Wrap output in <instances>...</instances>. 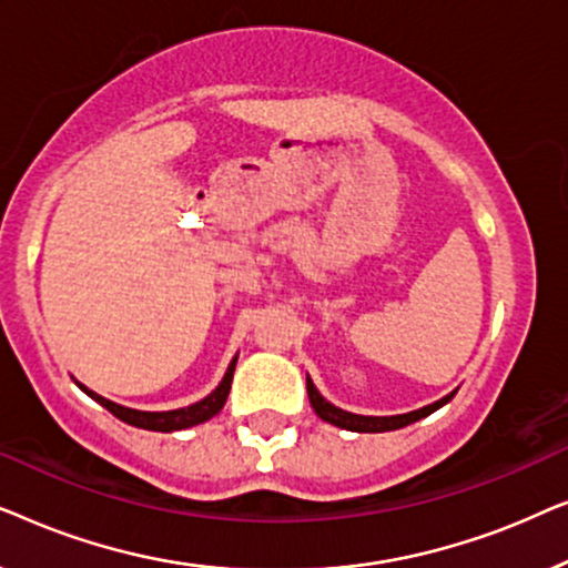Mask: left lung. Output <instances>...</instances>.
<instances>
[{"label":"left lung","instance_id":"obj_1","mask_svg":"<svg viewBox=\"0 0 568 568\" xmlns=\"http://www.w3.org/2000/svg\"><path fill=\"white\" fill-rule=\"evenodd\" d=\"M307 398H310V406L315 408V414L323 418V422H328L333 426H341V429H348V432H393V429H400V426H408L418 422V418L429 416L434 414V410L445 406V403H449L455 398V393L445 395V398L432 403V406L426 408H418V410H410V414H400V416H356V414H348V410H341L336 406H331L328 400L323 398L321 393L315 390V385L310 383L307 377Z\"/></svg>","mask_w":568,"mask_h":568}]
</instances>
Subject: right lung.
<instances>
[{
	"label": "right lung",
	"instance_id": "obj_1",
	"mask_svg": "<svg viewBox=\"0 0 568 568\" xmlns=\"http://www.w3.org/2000/svg\"><path fill=\"white\" fill-rule=\"evenodd\" d=\"M235 362L232 359L227 375L220 383V387L212 395H206L204 400L193 403L189 408H178V410H162V414H150V410H134V408H123L119 403H111L105 400L103 395L88 390V387L80 385L84 393L90 395V398H95L100 406L111 410L115 418H121V422H126L131 426H139V429H150V432H178V429H189V426H196V424H204L209 418L216 416L224 406V400H227L230 395V385H232V372H235Z\"/></svg>",
	"mask_w": 568,
	"mask_h": 568
}]
</instances>
